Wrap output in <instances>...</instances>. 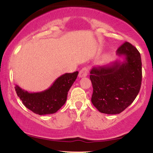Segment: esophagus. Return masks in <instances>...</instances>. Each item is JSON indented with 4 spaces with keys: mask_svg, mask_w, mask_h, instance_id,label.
<instances>
[{
    "mask_svg": "<svg viewBox=\"0 0 153 153\" xmlns=\"http://www.w3.org/2000/svg\"><path fill=\"white\" fill-rule=\"evenodd\" d=\"M88 69L87 68H83L80 70V73H79V77L80 78H82V77H85L88 75Z\"/></svg>",
    "mask_w": 153,
    "mask_h": 153,
    "instance_id": "1",
    "label": "esophagus"
}]
</instances>
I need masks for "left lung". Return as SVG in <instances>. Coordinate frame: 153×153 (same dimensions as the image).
I'll return each instance as SVG.
<instances>
[{
  "mask_svg": "<svg viewBox=\"0 0 153 153\" xmlns=\"http://www.w3.org/2000/svg\"><path fill=\"white\" fill-rule=\"evenodd\" d=\"M117 55L124 60L93 67L90 72L94 88L91 102L106 114L122 112L134 101L141 87L142 60L136 47L126 42L117 50Z\"/></svg>",
  "mask_w": 153,
  "mask_h": 153,
  "instance_id": "left-lung-1",
  "label": "left lung"
}]
</instances>
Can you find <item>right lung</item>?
<instances>
[{
    "label": "right lung",
    "mask_w": 153,
    "mask_h": 153,
    "mask_svg": "<svg viewBox=\"0 0 153 153\" xmlns=\"http://www.w3.org/2000/svg\"><path fill=\"white\" fill-rule=\"evenodd\" d=\"M78 72L65 73L55 80L51 86L41 92L29 93L16 85L17 96L23 104L39 115L57 112L66 102L68 92L76 80Z\"/></svg>",
    "instance_id": "right-lung-1"
}]
</instances>
